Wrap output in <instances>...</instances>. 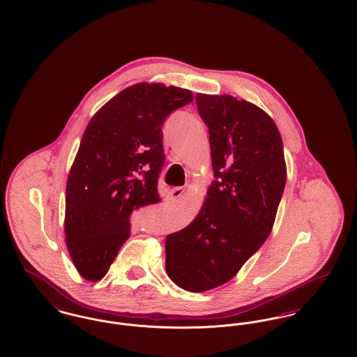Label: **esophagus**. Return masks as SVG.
Masks as SVG:
<instances>
[{
  "mask_svg": "<svg viewBox=\"0 0 357 357\" xmlns=\"http://www.w3.org/2000/svg\"><path fill=\"white\" fill-rule=\"evenodd\" d=\"M185 192V189L183 188H174V189H171L168 194H167V197L169 198V199H172V198H178V197H181L182 194Z\"/></svg>",
  "mask_w": 357,
  "mask_h": 357,
  "instance_id": "34e87169",
  "label": "esophagus"
}]
</instances>
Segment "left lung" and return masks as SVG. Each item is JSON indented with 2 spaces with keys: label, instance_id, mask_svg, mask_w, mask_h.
Returning <instances> with one entry per match:
<instances>
[{
  "label": "left lung",
  "instance_id": "8db88e82",
  "mask_svg": "<svg viewBox=\"0 0 357 357\" xmlns=\"http://www.w3.org/2000/svg\"><path fill=\"white\" fill-rule=\"evenodd\" d=\"M209 129L215 181L201 212L165 239L168 277L189 292L229 281L271 235L287 182L284 146L273 119L231 95L197 93Z\"/></svg>",
  "mask_w": 357,
  "mask_h": 357
}]
</instances>
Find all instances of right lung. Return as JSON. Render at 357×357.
Returning <instances> with one entry per match:
<instances>
[{
	"mask_svg": "<svg viewBox=\"0 0 357 357\" xmlns=\"http://www.w3.org/2000/svg\"><path fill=\"white\" fill-rule=\"evenodd\" d=\"M192 91L135 84L89 121L66 183V246L79 273L103 278L130 236L132 216L160 201L163 125L192 102Z\"/></svg>",
	"mask_w": 357,
	"mask_h": 357,
	"instance_id": "obj_1",
	"label": "right lung"
}]
</instances>
